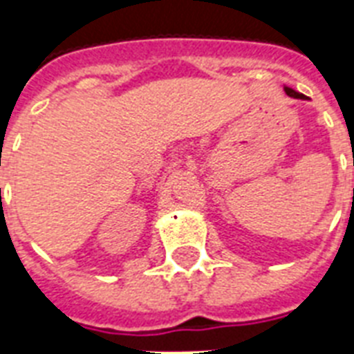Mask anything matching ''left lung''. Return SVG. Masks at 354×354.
<instances>
[{"instance_id":"left-lung-1","label":"left lung","mask_w":354,"mask_h":354,"mask_svg":"<svg viewBox=\"0 0 354 354\" xmlns=\"http://www.w3.org/2000/svg\"><path fill=\"white\" fill-rule=\"evenodd\" d=\"M285 91H286V95L294 97V99H307L303 93H297V91H294L292 88H285Z\"/></svg>"}]
</instances>
